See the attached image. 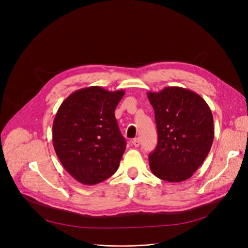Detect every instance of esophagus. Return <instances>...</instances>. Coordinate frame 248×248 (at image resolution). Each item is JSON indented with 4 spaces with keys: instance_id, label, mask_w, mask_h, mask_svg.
<instances>
[{
    "instance_id": "esophagus-1",
    "label": "esophagus",
    "mask_w": 248,
    "mask_h": 248,
    "mask_svg": "<svg viewBox=\"0 0 248 248\" xmlns=\"http://www.w3.org/2000/svg\"><path fill=\"white\" fill-rule=\"evenodd\" d=\"M132 144H133L135 147L140 146V138H134V140H132Z\"/></svg>"
}]
</instances>
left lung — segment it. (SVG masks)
Listing matches in <instances>:
<instances>
[{"mask_svg": "<svg viewBox=\"0 0 248 248\" xmlns=\"http://www.w3.org/2000/svg\"><path fill=\"white\" fill-rule=\"evenodd\" d=\"M155 110L157 144L148 155L153 174L168 182L190 178L209 155L214 140L210 107L196 93L169 86L147 93Z\"/></svg>", "mask_w": 248, "mask_h": 248, "instance_id": "8db88e82", "label": "left lung"}]
</instances>
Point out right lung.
Instances as JSON below:
<instances>
[{
	"label": "right lung",
	"instance_id": "add662e5",
	"mask_svg": "<svg viewBox=\"0 0 248 248\" xmlns=\"http://www.w3.org/2000/svg\"><path fill=\"white\" fill-rule=\"evenodd\" d=\"M125 92L100 86L78 90L62 103L53 123V144L65 170L84 185L110 178L126 148L115 110Z\"/></svg>",
	"mask_w": 248,
	"mask_h": 248
}]
</instances>
